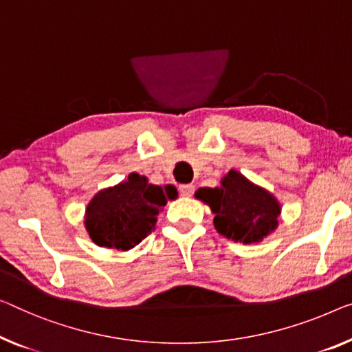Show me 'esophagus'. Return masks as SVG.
Returning a JSON list of instances; mask_svg holds the SVG:
<instances>
[{
    "label": "esophagus",
    "instance_id": "34e87169",
    "mask_svg": "<svg viewBox=\"0 0 352 352\" xmlns=\"http://www.w3.org/2000/svg\"><path fill=\"white\" fill-rule=\"evenodd\" d=\"M178 191H180L182 196L190 197V196H192V192H194V185H190V183H188V185H180Z\"/></svg>",
    "mask_w": 352,
    "mask_h": 352
}]
</instances>
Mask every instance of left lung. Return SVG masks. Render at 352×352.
I'll use <instances>...</instances> for the list:
<instances>
[{
  "label": "left lung",
  "instance_id": "left-lung-1",
  "mask_svg": "<svg viewBox=\"0 0 352 352\" xmlns=\"http://www.w3.org/2000/svg\"><path fill=\"white\" fill-rule=\"evenodd\" d=\"M201 199L214 213V228L234 242L254 243L275 230L280 204L264 188H259L237 170H229L219 188H199Z\"/></svg>",
  "mask_w": 352,
  "mask_h": 352
}]
</instances>
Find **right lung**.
Masks as SVG:
<instances>
[{"mask_svg": "<svg viewBox=\"0 0 352 352\" xmlns=\"http://www.w3.org/2000/svg\"><path fill=\"white\" fill-rule=\"evenodd\" d=\"M177 190L151 185L146 177L133 172L128 180L99 191L88 204L85 228L98 246L131 250L155 230L160 210Z\"/></svg>", "mask_w": 352, "mask_h": 352, "instance_id": "right-lung-1", "label": "right lung"}]
</instances>
